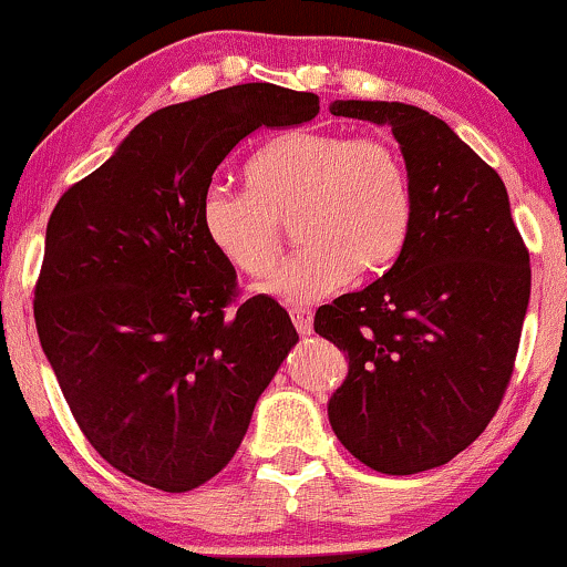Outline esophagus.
I'll use <instances>...</instances> for the list:
<instances>
[{
	"instance_id": "obj_1",
	"label": "esophagus",
	"mask_w": 567,
	"mask_h": 567,
	"mask_svg": "<svg viewBox=\"0 0 567 567\" xmlns=\"http://www.w3.org/2000/svg\"><path fill=\"white\" fill-rule=\"evenodd\" d=\"M292 322H296V330L301 332V336H311L313 324H311V311L309 309H292Z\"/></svg>"
}]
</instances>
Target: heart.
Listing matches in <instances>:
<instances>
[{
	"instance_id": "b5f03b06",
	"label": "heart",
	"mask_w": 567,
	"mask_h": 567,
	"mask_svg": "<svg viewBox=\"0 0 567 567\" xmlns=\"http://www.w3.org/2000/svg\"><path fill=\"white\" fill-rule=\"evenodd\" d=\"M245 182V193L210 184L197 218L210 248L245 277H264L275 266L279 224L292 218V237L303 248L258 285L279 303L332 296L353 269L383 271L404 248L414 195L393 142L301 128L250 155Z\"/></svg>"
}]
</instances>
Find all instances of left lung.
Returning <instances> with one entry per match:
<instances>
[{
  "mask_svg": "<svg viewBox=\"0 0 567 567\" xmlns=\"http://www.w3.org/2000/svg\"><path fill=\"white\" fill-rule=\"evenodd\" d=\"M330 113L391 126L414 210L391 269L313 317L349 359L327 414L367 467L414 475L465 452L499 409L530 298L528 248L499 174L441 118L380 100H336Z\"/></svg>",
  "mask_w": 567,
  "mask_h": 567,
  "instance_id": "left-lung-1",
  "label": "left lung"
}]
</instances>
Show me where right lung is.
I'll return each instance as SVG.
<instances>
[{"label": "right lung", "instance_id": "obj_1", "mask_svg": "<svg viewBox=\"0 0 567 567\" xmlns=\"http://www.w3.org/2000/svg\"><path fill=\"white\" fill-rule=\"evenodd\" d=\"M317 113V94L275 84L161 107L54 206L39 340L81 433L128 478L182 494L221 473L298 343L275 298L235 303L197 206L237 142Z\"/></svg>", "mask_w": 567, "mask_h": 567}]
</instances>
